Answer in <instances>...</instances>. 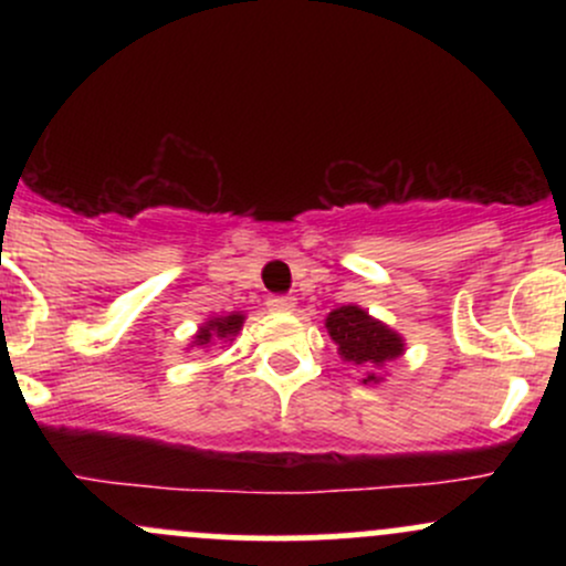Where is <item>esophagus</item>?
<instances>
[{"instance_id":"1","label":"esophagus","mask_w":566,"mask_h":566,"mask_svg":"<svg viewBox=\"0 0 566 566\" xmlns=\"http://www.w3.org/2000/svg\"><path fill=\"white\" fill-rule=\"evenodd\" d=\"M269 305L271 311H279V314H290L292 308H295V301H292V297H287V295H271L269 297Z\"/></svg>"}]
</instances>
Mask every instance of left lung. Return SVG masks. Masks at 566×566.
<instances>
[{
  "label": "left lung",
  "mask_w": 566,
  "mask_h": 566,
  "mask_svg": "<svg viewBox=\"0 0 566 566\" xmlns=\"http://www.w3.org/2000/svg\"><path fill=\"white\" fill-rule=\"evenodd\" d=\"M343 361L365 369L361 382H380V367L405 354V340L388 324L367 314L359 305H340L324 319Z\"/></svg>",
  "instance_id": "obj_1"
}]
</instances>
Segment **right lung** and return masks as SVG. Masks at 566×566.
I'll return each mask as SVG.
<instances>
[{"instance_id":"add662e5","label":"right lung","mask_w":566,"mask_h":566,"mask_svg":"<svg viewBox=\"0 0 566 566\" xmlns=\"http://www.w3.org/2000/svg\"><path fill=\"white\" fill-rule=\"evenodd\" d=\"M244 324V314L233 311L229 316H212L199 327V333L193 335V346L207 348L212 346L216 340H233V335H239Z\"/></svg>"}]
</instances>
